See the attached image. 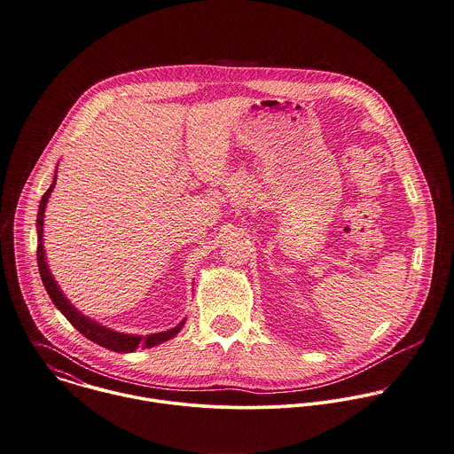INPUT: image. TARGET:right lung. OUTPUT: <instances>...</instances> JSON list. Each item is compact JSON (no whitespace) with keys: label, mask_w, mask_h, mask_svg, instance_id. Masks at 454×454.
<instances>
[{"label":"right lung","mask_w":454,"mask_h":454,"mask_svg":"<svg viewBox=\"0 0 454 454\" xmlns=\"http://www.w3.org/2000/svg\"><path fill=\"white\" fill-rule=\"evenodd\" d=\"M56 179H58V170L54 172V179L51 187L45 191V194L40 200V207H38V215H36V233H38V247H36V262H38V270L42 282L52 300V303L61 310V314L86 337L92 340L94 344L115 351V353H133L138 348H154L158 344H163L167 340H170L172 337H176L182 330V326L185 325V319H182L181 323L167 332H160V333H151V335H128V333H121L115 330H110L103 325H99L98 321H94L91 317L84 316L77 307H74V303H70V300L65 296V293L59 289L58 280L54 278V275L51 273L49 263L45 260V249H43V217H45V207L49 201L51 192L56 187Z\"/></svg>","instance_id":"1"}]
</instances>
